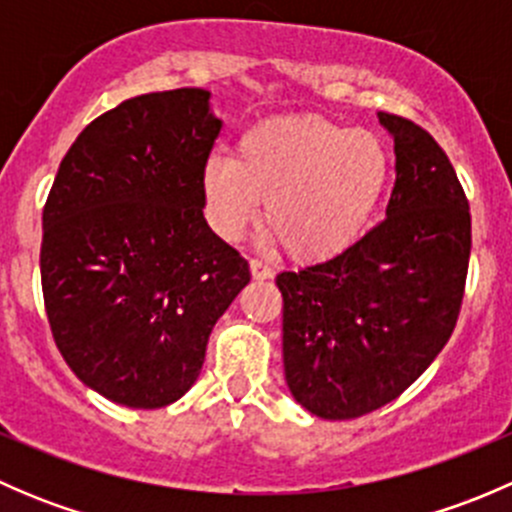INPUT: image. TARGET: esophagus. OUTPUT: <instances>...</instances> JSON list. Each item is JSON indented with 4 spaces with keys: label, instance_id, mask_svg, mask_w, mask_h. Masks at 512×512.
<instances>
[{
    "label": "esophagus",
    "instance_id": "esophagus-1",
    "mask_svg": "<svg viewBox=\"0 0 512 512\" xmlns=\"http://www.w3.org/2000/svg\"><path fill=\"white\" fill-rule=\"evenodd\" d=\"M250 272L255 280H270V277L275 275V272H272V267L265 265V262H260V260L250 262Z\"/></svg>",
    "mask_w": 512,
    "mask_h": 512
}]
</instances>
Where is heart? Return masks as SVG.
<instances>
[{"label": "heart", "instance_id": "1", "mask_svg": "<svg viewBox=\"0 0 512 512\" xmlns=\"http://www.w3.org/2000/svg\"><path fill=\"white\" fill-rule=\"evenodd\" d=\"M389 175V151L374 133L322 116H282L247 128L235 158L205 160L200 193L223 240H240L265 200V245L285 242L294 260L329 262L364 237Z\"/></svg>", "mask_w": 512, "mask_h": 512}]
</instances>
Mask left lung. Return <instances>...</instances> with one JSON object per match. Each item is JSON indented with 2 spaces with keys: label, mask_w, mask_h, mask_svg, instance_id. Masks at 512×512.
<instances>
[{
  "label": "left lung",
  "mask_w": 512,
  "mask_h": 512,
  "mask_svg": "<svg viewBox=\"0 0 512 512\" xmlns=\"http://www.w3.org/2000/svg\"><path fill=\"white\" fill-rule=\"evenodd\" d=\"M394 138L386 220L337 260L280 272L282 356L294 401L344 421L404 394L456 327L471 257V213L443 148L379 113Z\"/></svg>",
  "instance_id": "obj_1"
}]
</instances>
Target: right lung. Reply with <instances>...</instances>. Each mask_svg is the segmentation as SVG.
I'll use <instances>...</instances> for the list:
<instances>
[{
    "label": "right lung",
    "instance_id": "add662e5",
    "mask_svg": "<svg viewBox=\"0 0 512 512\" xmlns=\"http://www.w3.org/2000/svg\"><path fill=\"white\" fill-rule=\"evenodd\" d=\"M220 128L205 89L128 98L79 133L51 185L46 317L71 371L113 404L178 401L250 282L203 215L200 175Z\"/></svg>",
    "mask_w": 512,
    "mask_h": 512
}]
</instances>
